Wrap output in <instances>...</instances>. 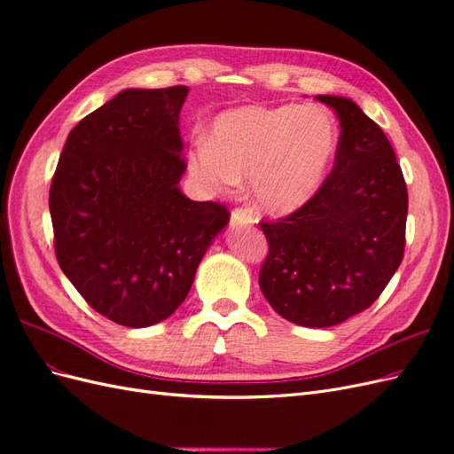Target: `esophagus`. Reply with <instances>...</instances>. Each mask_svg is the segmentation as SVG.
Returning <instances> with one entry per match:
<instances>
[{
  "instance_id": "1",
  "label": "esophagus",
  "mask_w": 454,
  "mask_h": 454,
  "mask_svg": "<svg viewBox=\"0 0 454 454\" xmlns=\"http://www.w3.org/2000/svg\"><path fill=\"white\" fill-rule=\"evenodd\" d=\"M255 223V217L250 208H235L231 214V225L239 227V225H252Z\"/></svg>"
}]
</instances>
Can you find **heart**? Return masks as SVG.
<instances>
[{
  "label": "heart",
  "instance_id": "1",
  "mask_svg": "<svg viewBox=\"0 0 454 454\" xmlns=\"http://www.w3.org/2000/svg\"><path fill=\"white\" fill-rule=\"evenodd\" d=\"M337 149V122L322 106H242L193 142L189 170L215 193L250 180L261 210L290 214L322 189Z\"/></svg>",
  "mask_w": 454,
  "mask_h": 454
}]
</instances>
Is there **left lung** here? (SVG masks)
<instances>
[{"instance_id": "8db88e82", "label": "left lung", "mask_w": 454, "mask_h": 454, "mask_svg": "<svg viewBox=\"0 0 454 454\" xmlns=\"http://www.w3.org/2000/svg\"><path fill=\"white\" fill-rule=\"evenodd\" d=\"M340 122L333 170L312 200L261 222L259 287L282 318L329 327L375 303L405 248L407 187L387 136L358 104L320 94Z\"/></svg>"}]
</instances>
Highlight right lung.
Returning a JSON list of instances; mask_svg holds the SVG:
<instances>
[{"instance_id":"1","label":"right lung","mask_w":454,"mask_h":454,"mask_svg":"<svg viewBox=\"0 0 454 454\" xmlns=\"http://www.w3.org/2000/svg\"><path fill=\"white\" fill-rule=\"evenodd\" d=\"M187 87L127 89L79 121L52 176L59 265L87 303L127 327L180 307L206 250L229 223L187 199L180 112Z\"/></svg>"}]
</instances>
